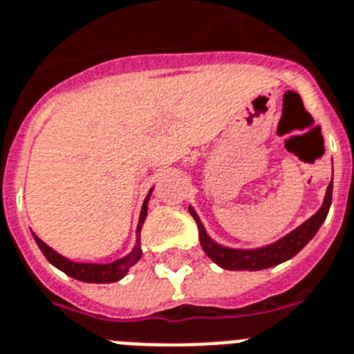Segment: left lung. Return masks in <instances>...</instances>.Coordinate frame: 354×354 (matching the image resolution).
Segmentation results:
<instances>
[{
  "label": "left lung",
  "instance_id": "1",
  "mask_svg": "<svg viewBox=\"0 0 354 354\" xmlns=\"http://www.w3.org/2000/svg\"><path fill=\"white\" fill-rule=\"evenodd\" d=\"M330 201H333V183L328 185L327 196L323 201L322 208L317 210L316 214L312 216L310 220H306L301 227H297L295 231H292L288 236L281 238L279 242L271 243L268 248L253 249V251H240V249H227L212 242V238L205 232V227L201 225V221L197 218V214L190 208V214L194 216L197 227H199V242H201L203 251L208 254V259H212L218 266L225 268V270L232 271H257L266 270L271 266H277L284 262V260L292 259L299 253L301 249L305 248L306 243L310 242L312 236L316 234L317 229L322 227L323 220L327 218L328 208H330Z\"/></svg>",
  "mask_w": 354,
  "mask_h": 354
}]
</instances>
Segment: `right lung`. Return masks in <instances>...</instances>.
Listing matches in <instances>:
<instances>
[{"label": "right lung", "instance_id": "right-lung-1", "mask_svg": "<svg viewBox=\"0 0 354 354\" xmlns=\"http://www.w3.org/2000/svg\"><path fill=\"white\" fill-rule=\"evenodd\" d=\"M147 201H149V196L146 197V201L142 205V212H140V221H138V232L142 229V223L146 221L147 216ZM35 240H37L38 248L44 253V257L55 266V268H59L60 271H64L66 275L73 277V279H77V281L83 282H116L120 281L125 273L129 271V268L133 264H136L142 257V249L140 245L131 251V254H127L125 259L116 260V262H112V264H79V262H72V260L64 259V257H60L57 251L46 245V243L37 236V234H32Z\"/></svg>", "mask_w": 354, "mask_h": 354}]
</instances>
